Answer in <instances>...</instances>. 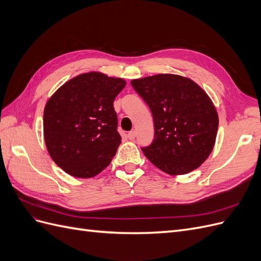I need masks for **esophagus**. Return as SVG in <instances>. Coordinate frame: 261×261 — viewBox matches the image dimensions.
I'll return each instance as SVG.
<instances>
[{
    "label": "esophagus",
    "instance_id": "34e87169",
    "mask_svg": "<svg viewBox=\"0 0 261 261\" xmlns=\"http://www.w3.org/2000/svg\"><path fill=\"white\" fill-rule=\"evenodd\" d=\"M127 137H128V139H130V140L135 139V137H136V132H135V130L129 132V133L127 134Z\"/></svg>",
    "mask_w": 261,
    "mask_h": 261
}]
</instances>
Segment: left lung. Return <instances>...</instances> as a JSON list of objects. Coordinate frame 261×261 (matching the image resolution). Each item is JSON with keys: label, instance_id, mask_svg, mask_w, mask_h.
Listing matches in <instances>:
<instances>
[{"label": "left lung", "instance_id": "8db88e82", "mask_svg": "<svg viewBox=\"0 0 261 261\" xmlns=\"http://www.w3.org/2000/svg\"><path fill=\"white\" fill-rule=\"evenodd\" d=\"M151 110L154 139L143 150L170 175L199 168L216 144L219 116L212 100L191 78L156 74L130 82Z\"/></svg>", "mask_w": 261, "mask_h": 261}]
</instances>
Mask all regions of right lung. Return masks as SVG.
Returning <instances> with one entry per match:
<instances>
[{
    "label": "right lung",
    "instance_id": "right-lung-1",
    "mask_svg": "<svg viewBox=\"0 0 261 261\" xmlns=\"http://www.w3.org/2000/svg\"><path fill=\"white\" fill-rule=\"evenodd\" d=\"M126 85L100 72L75 76L46 101L43 136L52 160L80 178L98 175L121 144L113 102Z\"/></svg>",
    "mask_w": 261,
    "mask_h": 261
}]
</instances>
